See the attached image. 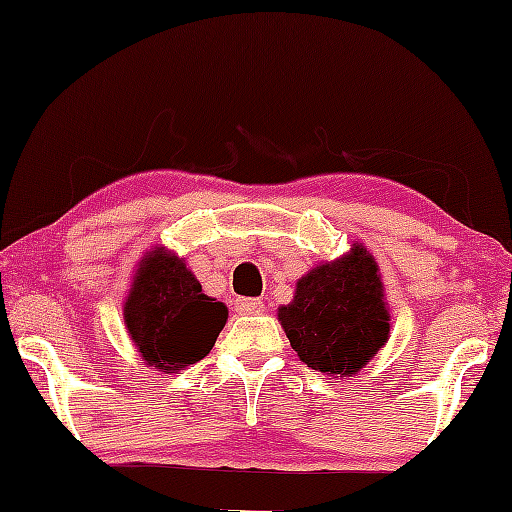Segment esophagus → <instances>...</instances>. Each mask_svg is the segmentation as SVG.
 <instances>
[{"label":"esophagus","instance_id":"34e87169","mask_svg":"<svg viewBox=\"0 0 512 512\" xmlns=\"http://www.w3.org/2000/svg\"><path fill=\"white\" fill-rule=\"evenodd\" d=\"M235 310L240 314H258L263 312V303L258 298H240L235 303Z\"/></svg>","mask_w":512,"mask_h":512}]
</instances>
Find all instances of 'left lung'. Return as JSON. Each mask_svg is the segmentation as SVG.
Returning <instances> with one entry per match:
<instances>
[{
  "mask_svg": "<svg viewBox=\"0 0 512 512\" xmlns=\"http://www.w3.org/2000/svg\"><path fill=\"white\" fill-rule=\"evenodd\" d=\"M286 338L307 368L352 377L389 338L377 263L361 244L298 282L291 305L279 307Z\"/></svg>",
  "mask_w": 512,
  "mask_h": 512,
  "instance_id": "left-lung-1",
  "label": "left lung"
}]
</instances>
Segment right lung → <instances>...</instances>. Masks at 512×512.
Listing matches in <instances>:
<instances>
[{"mask_svg": "<svg viewBox=\"0 0 512 512\" xmlns=\"http://www.w3.org/2000/svg\"><path fill=\"white\" fill-rule=\"evenodd\" d=\"M123 314L144 361L163 373L205 359L228 319L226 305L205 296L184 261L163 249L144 258Z\"/></svg>", "mask_w": 512, "mask_h": 512, "instance_id": "add662e5", "label": "right lung"}]
</instances>
